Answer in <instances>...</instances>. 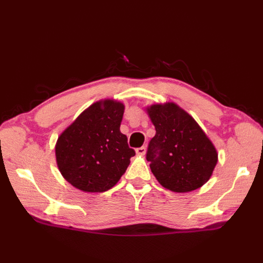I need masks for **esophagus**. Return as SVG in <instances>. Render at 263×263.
Wrapping results in <instances>:
<instances>
[{
  "mask_svg": "<svg viewBox=\"0 0 263 263\" xmlns=\"http://www.w3.org/2000/svg\"><path fill=\"white\" fill-rule=\"evenodd\" d=\"M136 153H137V155H139V156H143L144 154H146V148H144V147L137 148V149H136Z\"/></svg>",
  "mask_w": 263,
  "mask_h": 263,
  "instance_id": "34e87169",
  "label": "esophagus"
}]
</instances>
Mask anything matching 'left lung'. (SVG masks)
Instances as JSON below:
<instances>
[{
	"label": "left lung",
	"mask_w": 263,
	"mask_h": 263,
	"mask_svg": "<svg viewBox=\"0 0 263 263\" xmlns=\"http://www.w3.org/2000/svg\"><path fill=\"white\" fill-rule=\"evenodd\" d=\"M146 109L156 128L147 160L160 185L177 193L202 186L218 161L214 143L197 121L177 104H154Z\"/></svg>",
	"instance_id": "8db88e82"
}]
</instances>
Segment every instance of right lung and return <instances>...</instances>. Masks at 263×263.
Returning <instances> with one entry per match:
<instances>
[{"instance_id":"right-lung-1","label":"right lung","mask_w":263,"mask_h":263,"mask_svg":"<svg viewBox=\"0 0 263 263\" xmlns=\"http://www.w3.org/2000/svg\"><path fill=\"white\" fill-rule=\"evenodd\" d=\"M123 113V103L98 100L61 133L55 144L57 164L71 185L96 193L120 181L136 155L120 131Z\"/></svg>"}]
</instances>
